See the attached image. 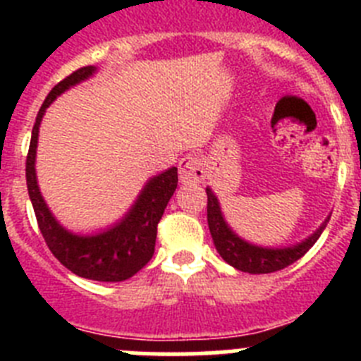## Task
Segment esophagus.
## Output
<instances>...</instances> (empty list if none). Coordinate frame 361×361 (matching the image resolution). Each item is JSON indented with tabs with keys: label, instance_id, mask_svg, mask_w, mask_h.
<instances>
[{
	"label": "esophagus",
	"instance_id": "obj_1",
	"mask_svg": "<svg viewBox=\"0 0 361 361\" xmlns=\"http://www.w3.org/2000/svg\"><path fill=\"white\" fill-rule=\"evenodd\" d=\"M178 178L184 184L200 183L204 178L202 162L195 155H186L183 161L178 162Z\"/></svg>",
	"mask_w": 361,
	"mask_h": 361
}]
</instances>
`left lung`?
Here are the masks:
<instances>
[{
    "mask_svg": "<svg viewBox=\"0 0 361 361\" xmlns=\"http://www.w3.org/2000/svg\"><path fill=\"white\" fill-rule=\"evenodd\" d=\"M206 193H208V226L216 251L229 266L238 271H244V273H251V275L275 273V271L291 266L293 262H296L298 258H302L311 250L312 244L320 238L322 231H324L331 219V215L327 216L317 231L309 235L305 240L298 242L296 245L264 247V245L251 244V242L238 237L237 233L233 231L228 222H226L222 209H220L219 199L212 191V188H206Z\"/></svg>",
    "mask_w": 361,
    "mask_h": 361,
    "instance_id": "obj_1",
    "label": "left lung"
}]
</instances>
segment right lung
I'll use <instances>...</instances> for the list:
<instances>
[{
	"mask_svg": "<svg viewBox=\"0 0 361 361\" xmlns=\"http://www.w3.org/2000/svg\"><path fill=\"white\" fill-rule=\"evenodd\" d=\"M95 72V66H82L75 70L61 82H57L44 99L32 128L27 155V188L41 235L54 257L66 269L82 279L97 282H123L135 275L137 271H141L153 257L159 220L178 183L177 168L173 166L162 173L153 175L119 222L92 235H78L59 224V220L52 215L41 195L36 177L37 137L44 111L54 103V99L92 78Z\"/></svg>",
	"mask_w": 361,
	"mask_h": 361,
	"instance_id": "1",
	"label": "right lung"
}]
</instances>
